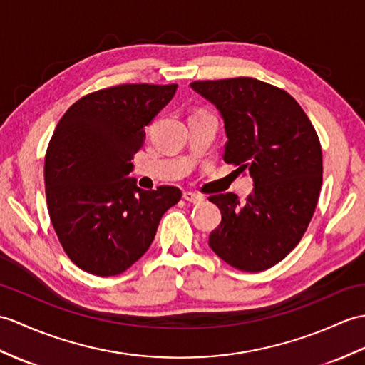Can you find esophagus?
Wrapping results in <instances>:
<instances>
[{"instance_id":"obj_1","label":"esophagus","mask_w":365,"mask_h":365,"mask_svg":"<svg viewBox=\"0 0 365 365\" xmlns=\"http://www.w3.org/2000/svg\"><path fill=\"white\" fill-rule=\"evenodd\" d=\"M183 199L186 200V202H190V203H202L203 202V197L202 196H199V194H194V192H190V191H185L183 192Z\"/></svg>"}]
</instances>
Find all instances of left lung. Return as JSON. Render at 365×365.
<instances>
[{
  "label": "left lung",
  "instance_id": "1",
  "mask_svg": "<svg viewBox=\"0 0 365 365\" xmlns=\"http://www.w3.org/2000/svg\"><path fill=\"white\" fill-rule=\"evenodd\" d=\"M225 125L227 163L247 169L253 192L211 196L222 221L208 244L227 264L261 272L299 244L317 205L322 149L317 133L289 93L252 78L192 82Z\"/></svg>",
  "mask_w": 365,
  "mask_h": 365
}]
</instances>
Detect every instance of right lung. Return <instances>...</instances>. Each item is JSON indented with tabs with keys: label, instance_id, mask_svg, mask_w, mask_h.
<instances>
[{
	"label": "right lung",
	"instance_id": "right-lung-1",
	"mask_svg": "<svg viewBox=\"0 0 365 365\" xmlns=\"http://www.w3.org/2000/svg\"><path fill=\"white\" fill-rule=\"evenodd\" d=\"M175 90V83L99 90L74 103L56 127L45 158L49 217L66 255L88 274L113 277L129 269L182 197L175 186L144 191L129 177L144 127Z\"/></svg>",
	"mask_w": 365,
	"mask_h": 365
}]
</instances>
